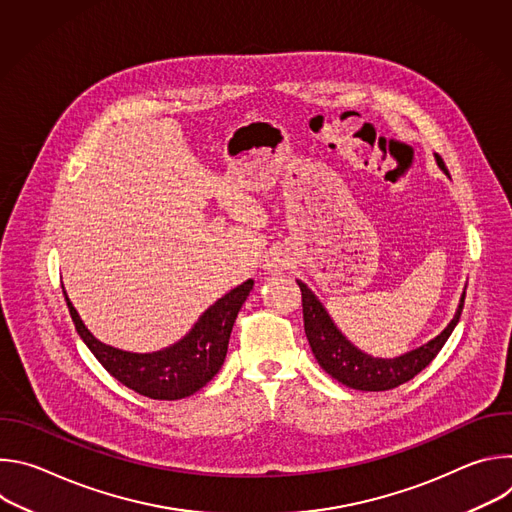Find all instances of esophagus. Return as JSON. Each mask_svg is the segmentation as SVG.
Returning <instances> with one entry per match:
<instances>
[{"label":"esophagus","mask_w":512,"mask_h":512,"mask_svg":"<svg viewBox=\"0 0 512 512\" xmlns=\"http://www.w3.org/2000/svg\"><path fill=\"white\" fill-rule=\"evenodd\" d=\"M285 265H287V263H285V257H283L281 253H273V255L267 259V269L273 271V273L281 271Z\"/></svg>","instance_id":"obj_1"}]
</instances>
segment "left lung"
<instances>
[{
  "mask_svg": "<svg viewBox=\"0 0 512 512\" xmlns=\"http://www.w3.org/2000/svg\"><path fill=\"white\" fill-rule=\"evenodd\" d=\"M435 160H437V166L448 174L444 160L440 156H435ZM298 285L302 289L304 330L318 364L338 383L358 391H389L411 381L417 373H421L437 356V352L444 348L446 340L454 332L466 300V291H464L454 320L448 324V328L440 336H435L427 344L403 356L375 358V356L364 354L354 344H350L342 336V332L334 326L332 318L328 316L320 300L312 294V289L300 279H298Z\"/></svg>",
  "mask_w": 512,
  "mask_h": 512,
  "instance_id": "left-lung-1",
  "label": "left lung"
}]
</instances>
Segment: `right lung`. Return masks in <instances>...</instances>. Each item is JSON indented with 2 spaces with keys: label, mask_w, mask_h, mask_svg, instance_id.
Wrapping results in <instances>:
<instances>
[{
  "label": "right lung",
  "mask_w": 512,
  "mask_h": 512,
  "mask_svg": "<svg viewBox=\"0 0 512 512\" xmlns=\"http://www.w3.org/2000/svg\"><path fill=\"white\" fill-rule=\"evenodd\" d=\"M251 289L253 279H247L239 287L231 289L227 296H223L200 316L190 334H186L174 346L152 354L125 352L99 342L85 328L66 294L64 298L79 336L111 377L143 397L176 401L194 395L221 371L233 324Z\"/></svg>",
  "instance_id": "right-lung-1"
}]
</instances>
